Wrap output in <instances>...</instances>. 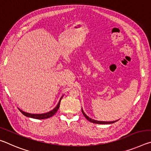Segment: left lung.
I'll list each match as a JSON object with an SVG mask.
<instances>
[{"mask_svg":"<svg viewBox=\"0 0 151 151\" xmlns=\"http://www.w3.org/2000/svg\"><path fill=\"white\" fill-rule=\"evenodd\" d=\"M82 112H83V115L85 116V118L88 120V121H90L91 122H93V123H96V124H111V123H114V122H115L116 121H112V122H104V121H95V120H93L91 118H89V117L86 115V114L84 112L83 109H82Z\"/></svg>","mask_w":151,"mask_h":151,"instance_id":"left-lung-1","label":"left lung"}]
</instances>
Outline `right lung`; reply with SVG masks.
<instances>
[{
    "label": "right lung",
    "mask_w": 151,
    "mask_h": 151,
    "mask_svg": "<svg viewBox=\"0 0 151 151\" xmlns=\"http://www.w3.org/2000/svg\"><path fill=\"white\" fill-rule=\"evenodd\" d=\"M61 99H62V97H61L60 101H59V103H58L57 106L55 107V108L52 110V111L47 112V113H44V114H30V113H27V112H25L24 111H21V110L19 109V111L22 112V114H24V116H28V117H30V118H33V119H48V118H50V117L52 116L54 114L57 112V111H58V108H59L60 106V101H61Z\"/></svg>",
    "instance_id": "1"
}]
</instances>
